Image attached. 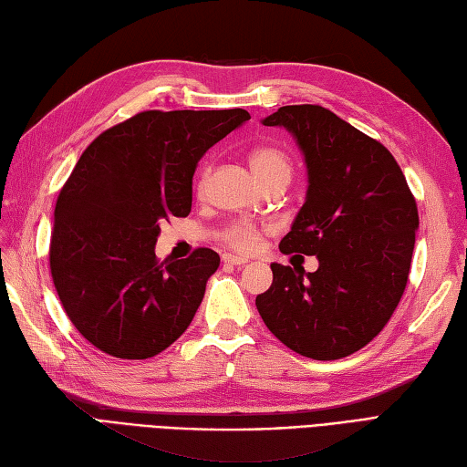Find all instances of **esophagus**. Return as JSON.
<instances>
[{
    "mask_svg": "<svg viewBox=\"0 0 467 467\" xmlns=\"http://www.w3.org/2000/svg\"><path fill=\"white\" fill-rule=\"evenodd\" d=\"M222 260H223V264H232V265H245L247 264V257L234 255V254H225Z\"/></svg>",
    "mask_w": 467,
    "mask_h": 467,
    "instance_id": "1",
    "label": "esophagus"
}]
</instances>
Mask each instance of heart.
<instances>
[{
	"mask_svg": "<svg viewBox=\"0 0 467 467\" xmlns=\"http://www.w3.org/2000/svg\"><path fill=\"white\" fill-rule=\"evenodd\" d=\"M250 165L255 173V178L264 185L274 180L289 182V178H292V160H289V155L284 150H279L275 146L255 148L250 153ZM210 173H212L210 165H205V168L200 171V178H198L200 192L207 185ZM222 240L227 245L235 247V250H252V247L257 244V240H260V230L247 222H237V223H232L230 227H225L222 234Z\"/></svg>",
	"mask_w": 467,
	"mask_h": 467,
	"instance_id": "b5f03b06",
	"label": "heart"
}]
</instances>
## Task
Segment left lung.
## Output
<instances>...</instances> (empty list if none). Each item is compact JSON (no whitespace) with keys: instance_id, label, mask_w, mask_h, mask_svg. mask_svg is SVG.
<instances>
[{"instance_id":"obj_1","label":"left lung","mask_w":467,"mask_h":467,"mask_svg":"<svg viewBox=\"0 0 467 467\" xmlns=\"http://www.w3.org/2000/svg\"><path fill=\"white\" fill-rule=\"evenodd\" d=\"M264 126L285 128L307 165L306 203L279 250L316 255L314 274L272 264L255 297L272 334L296 354L339 359L369 344L408 284L420 225L398 161L379 141L321 106H284Z\"/></svg>"}]
</instances>
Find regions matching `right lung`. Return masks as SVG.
Listing matches in <instances>:
<instances>
[{"label":"right lung","instance_id":"right-lung-1","mask_svg":"<svg viewBox=\"0 0 467 467\" xmlns=\"http://www.w3.org/2000/svg\"><path fill=\"white\" fill-rule=\"evenodd\" d=\"M250 119L245 109H150L93 140L61 188L49 269L67 317L121 359L170 348L198 312L220 255L160 262V225L192 212L195 165Z\"/></svg>","mask_w":467,"mask_h":467}]
</instances>
